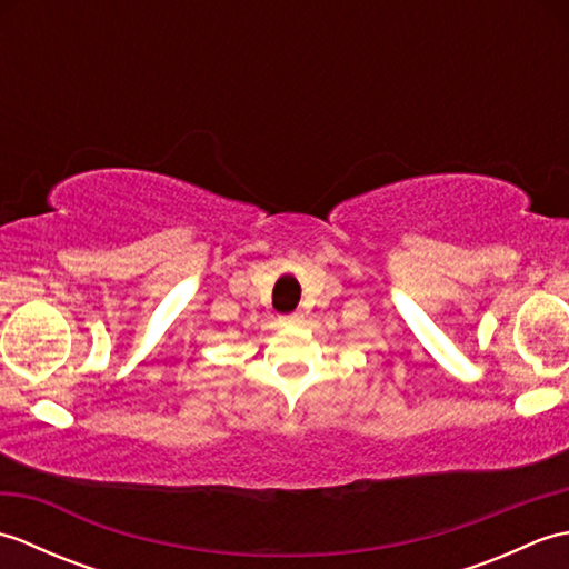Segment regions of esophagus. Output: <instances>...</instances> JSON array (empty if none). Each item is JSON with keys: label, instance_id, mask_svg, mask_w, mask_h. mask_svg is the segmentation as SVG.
Segmentation results:
<instances>
[{"label": "esophagus", "instance_id": "esophagus-1", "mask_svg": "<svg viewBox=\"0 0 569 569\" xmlns=\"http://www.w3.org/2000/svg\"><path fill=\"white\" fill-rule=\"evenodd\" d=\"M281 322H283V325H288V328H293V325H300V322H303V312H293V316H286Z\"/></svg>", "mask_w": 569, "mask_h": 569}]
</instances>
